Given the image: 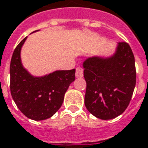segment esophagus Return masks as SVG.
Segmentation results:
<instances>
[{
    "mask_svg": "<svg viewBox=\"0 0 148 148\" xmlns=\"http://www.w3.org/2000/svg\"><path fill=\"white\" fill-rule=\"evenodd\" d=\"M76 77H82L83 76V69L81 67L76 68V73H75Z\"/></svg>",
    "mask_w": 148,
    "mask_h": 148,
    "instance_id": "34e87169",
    "label": "esophagus"
}]
</instances>
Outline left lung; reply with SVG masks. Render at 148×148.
Listing matches in <instances>:
<instances>
[{
    "label": "left lung",
    "mask_w": 148,
    "mask_h": 148,
    "mask_svg": "<svg viewBox=\"0 0 148 148\" xmlns=\"http://www.w3.org/2000/svg\"><path fill=\"white\" fill-rule=\"evenodd\" d=\"M85 106L101 119L116 118L130 103L136 83L135 57L127 42H119L113 56L89 58L83 62Z\"/></svg>",
    "instance_id": "8db88e82"
}]
</instances>
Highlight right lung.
Returning a JSON list of instances; mask_svg holds the SVG:
<instances>
[{
    "mask_svg": "<svg viewBox=\"0 0 148 148\" xmlns=\"http://www.w3.org/2000/svg\"><path fill=\"white\" fill-rule=\"evenodd\" d=\"M25 38L14 49L10 62V91L19 110L29 119L39 121L52 117L63 103L65 93L75 80V69L57 71L34 77L21 64V49Z\"/></svg>",
    "mask_w": 148,
    "mask_h": 148,
    "instance_id": "add662e5",
    "label": "right lung"
}]
</instances>
